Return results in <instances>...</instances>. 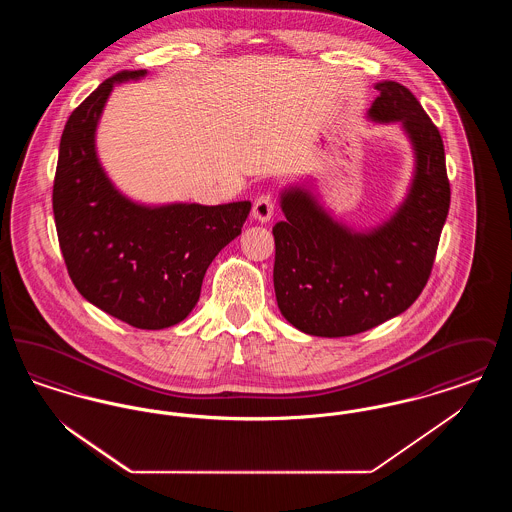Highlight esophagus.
<instances>
[{
  "label": "esophagus",
  "mask_w": 512,
  "mask_h": 512,
  "mask_svg": "<svg viewBox=\"0 0 512 512\" xmlns=\"http://www.w3.org/2000/svg\"><path fill=\"white\" fill-rule=\"evenodd\" d=\"M253 219L259 220V222H268L274 215V199L272 195L263 194L259 195L253 203V211H251Z\"/></svg>",
  "instance_id": "obj_1"
}]
</instances>
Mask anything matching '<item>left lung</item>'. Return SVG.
<instances>
[{
	"label": "left lung",
	"instance_id": "obj_1",
	"mask_svg": "<svg viewBox=\"0 0 512 512\" xmlns=\"http://www.w3.org/2000/svg\"><path fill=\"white\" fill-rule=\"evenodd\" d=\"M376 90L368 119L399 122L414 149L413 184L390 219L355 232L303 188L280 197L286 220L272 228L276 301L284 318L311 336L361 334L407 311L430 278L449 213L438 126L405 86L384 80Z\"/></svg>",
	"mask_w": 512,
	"mask_h": 512
}]
</instances>
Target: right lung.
<instances>
[{
    "label": "right lung",
    "instance_id": "right-lung-1",
    "mask_svg": "<svg viewBox=\"0 0 512 512\" xmlns=\"http://www.w3.org/2000/svg\"><path fill=\"white\" fill-rule=\"evenodd\" d=\"M142 76L107 78L71 113L59 144L53 217L80 295L134 328L161 330L192 313L207 268L242 234L251 203L149 207L113 186L96 153L99 117L117 82Z\"/></svg>",
    "mask_w": 512,
    "mask_h": 512
}]
</instances>
